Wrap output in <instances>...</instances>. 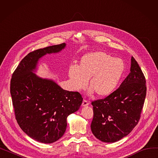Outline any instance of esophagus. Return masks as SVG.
Instances as JSON below:
<instances>
[{
  "mask_svg": "<svg viewBox=\"0 0 158 158\" xmlns=\"http://www.w3.org/2000/svg\"><path fill=\"white\" fill-rule=\"evenodd\" d=\"M89 104V102H88V101L85 100V99H84L83 101H82V106H88Z\"/></svg>",
  "mask_w": 158,
  "mask_h": 158,
  "instance_id": "obj_1",
  "label": "esophagus"
}]
</instances>
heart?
I'll list each match as a JSON object with an SVG mask.
<instances>
[{
    "instance_id": "obj_1",
    "label": "heart",
    "mask_w": 158,
    "mask_h": 158,
    "mask_svg": "<svg viewBox=\"0 0 158 158\" xmlns=\"http://www.w3.org/2000/svg\"><path fill=\"white\" fill-rule=\"evenodd\" d=\"M125 70L123 62L104 52L88 53L81 59L79 66L71 65L69 75L75 90L85 89L89 84L98 96H107L117 87Z\"/></svg>"
}]
</instances>
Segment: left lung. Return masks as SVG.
Returning a JSON list of instances; mask_svg holds the SVG:
<instances>
[{"instance_id": "8db88e82", "label": "left lung", "mask_w": 158, "mask_h": 158, "mask_svg": "<svg viewBox=\"0 0 158 158\" xmlns=\"http://www.w3.org/2000/svg\"><path fill=\"white\" fill-rule=\"evenodd\" d=\"M144 74L133 57L131 72L120 87L104 98L92 102L91 129L99 140L113 143L128 135L137 125L146 97Z\"/></svg>"}]
</instances>
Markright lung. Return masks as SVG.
<instances>
[{
	"instance_id": "right-lung-1",
	"label": "right lung",
	"mask_w": 158,
	"mask_h": 158,
	"mask_svg": "<svg viewBox=\"0 0 158 158\" xmlns=\"http://www.w3.org/2000/svg\"><path fill=\"white\" fill-rule=\"evenodd\" d=\"M64 43L31 52L13 73L10 93L16 121L22 130L39 142L52 143L63 136L66 118L82 102L78 92L62 89L52 80L37 77L32 72L46 54L56 53Z\"/></svg>"
}]
</instances>
